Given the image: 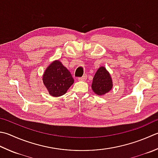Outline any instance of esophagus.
<instances>
[{
  "instance_id": "obj_1",
  "label": "esophagus",
  "mask_w": 158,
  "mask_h": 158,
  "mask_svg": "<svg viewBox=\"0 0 158 158\" xmlns=\"http://www.w3.org/2000/svg\"><path fill=\"white\" fill-rule=\"evenodd\" d=\"M78 79L79 81H85V80L87 79V75H83L81 77H79Z\"/></svg>"
}]
</instances>
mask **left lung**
<instances>
[{
	"label": "left lung",
	"mask_w": 158,
	"mask_h": 158,
	"mask_svg": "<svg viewBox=\"0 0 158 158\" xmlns=\"http://www.w3.org/2000/svg\"><path fill=\"white\" fill-rule=\"evenodd\" d=\"M112 80L105 67H100L95 73L92 88L97 95H104L112 88Z\"/></svg>",
	"instance_id": "obj_1"
}]
</instances>
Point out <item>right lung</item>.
I'll return each instance as SVG.
<instances>
[{
    "label": "right lung",
    "instance_id": "add662e5",
    "mask_svg": "<svg viewBox=\"0 0 158 158\" xmlns=\"http://www.w3.org/2000/svg\"><path fill=\"white\" fill-rule=\"evenodd\" d=\"M42 80L52 97L64 95L74 83L70 73L60 61H55L50 64L44 72Z\"/></svg>",
    "mask_w": 158,
    "mask_h": 158
}]
</instances>
